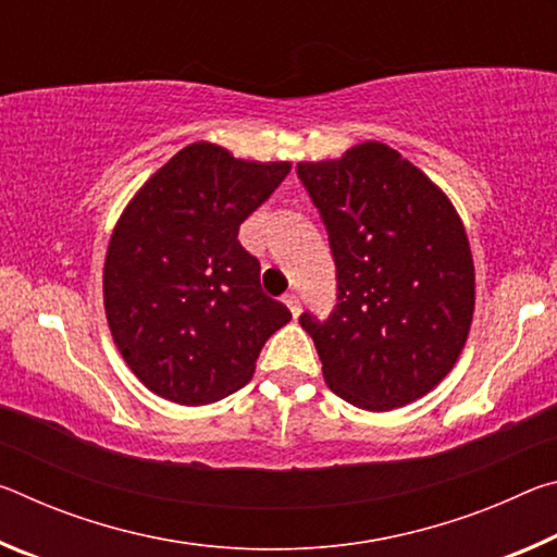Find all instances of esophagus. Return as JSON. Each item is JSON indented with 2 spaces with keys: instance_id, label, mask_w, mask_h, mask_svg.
<instances>
[{
  "instance_id": "obj_1",
  "label": "esophagus",
  "mask_w": 557,
  "mask_h": 557,
  "mask_svg": "<svg viewBox=\"0 0 557 557\" xmlns=\"http://www.w3.org/2000/svg\"><path fill=\"white\" fill-rule=\"evenodd\" d=\"M285 305H287V309L292 312V317H299V312H301V305H299V297L297 295H285Z\"/></svg>"
}]
</instances>
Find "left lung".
<instances>
[{
    "label": "left lung",
    "mask_w": 557,
    "mask_h": 557,
    "mask_svg": "<svg viewBox=\"0 0 557 557\" xmlns=\"http://www.w3.org/2000/svg\"><path fill=\"white\" fill-rule=\"evenodd\" d=\"M336 262L338 305L301 314L329 388L385 412L455 369L474 317V260L447 194L383 143L299 162Z\"/></svg>",
    "instance_id": "8db88e82"
}]
</instances>
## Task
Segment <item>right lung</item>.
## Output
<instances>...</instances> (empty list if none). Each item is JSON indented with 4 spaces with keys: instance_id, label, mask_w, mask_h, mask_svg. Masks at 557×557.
Instances as JSON below:
<instances>
[{
    "instance_id": "obj_1",
    "label": "right lung",
    "mask_w": 557,
    "mask_h": 557,
    "mask_svg": "<svg viewBox=\"0 0 557 557\" xmlns=\"http://www.w3.org/2000/svg\"><path fill=\"white\" fill-rule=\"evenodd\" d=\"M194 143L139 186L110 235L102 301L129 371L159 398L206 405L243 388L292 314L260 287L238 228L289 174Z\"/></svg>"
}]
</instances>
